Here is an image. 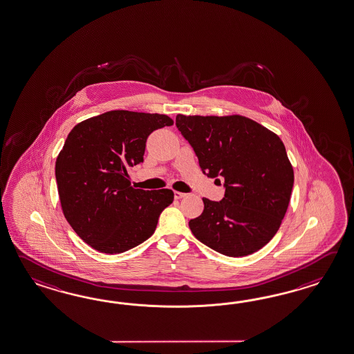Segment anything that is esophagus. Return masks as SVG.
Returning a JSON list of instances; mask_svg holds the SVG:
<instances>
[{"label": "esophagus", "instance_id": "1", "mask_svg": "<svg viewBox=\"0 0 354 354\" xmlns=\"http://www.w3.org/2000/svg\"><path fill=\"white\" fill-rule=\"evenodd\" d=\"M174 196H175V198L176 199H181L184 198L187 194H185V193H181V192H175V193H174Z\"/></svg>", "mask_w": 354, "mask_h": 354}]
</instances>
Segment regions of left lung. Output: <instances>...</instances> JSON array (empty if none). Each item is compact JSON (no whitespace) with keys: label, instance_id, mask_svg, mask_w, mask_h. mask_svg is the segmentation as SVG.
Returning a JSON list of instances; mask_svg holds the SVG:
<instances>
[{"label":"left lung","instance_id":"left-lung-1","mask_svg":"<svg viewBox=\"0 0 354 354\" xmlns=\"http://www.w3.org/2000/svg\"><path fill=\"white\" fill-rule=\"evenodd\" d=\"M176 127L202 173L225 180L220 202L202 198L203 212L189 221L193 235L229 257L261 250L277 233L293 189V166L281 139L241 115L179 113Z\"/></svg>","mask_w":354,"mask_h":354}]
</instances>
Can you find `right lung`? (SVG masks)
I'll use <instances>...</instances> for the list:
<instances>
[{
  "label": "right lung",
  "mask_w": 354,
  "mask_h": 354,
  "mask_svg": "<svg viewBox=\"0 0 354 354\" xmlns=\"http://www.w3.org/2000/svg\"><path fill=\"white\" fill-rule=\"evenodd\" d=\"M162 113L115 110L77 124L55 165L61 208L73 230L107 254L137 247L155 233L171 189H134L127 169L143 161L148 136L170 127Z\"/></svg>",
  "instance_id": "add662e5"
}]
</instances>
